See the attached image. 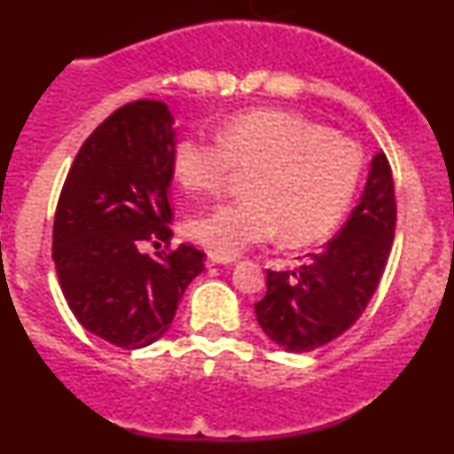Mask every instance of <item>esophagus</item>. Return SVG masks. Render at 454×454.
Instances as JSON below:
<instances>
[{
    "instance_id": "obj_1",
    "label": "esophagus",
    "mask_w": 454,
    "mask_h": 454,
    "mask_svg": "<svg viewBox=\"0 0 454 454\" xmlns=\"http://www.w3.org/2000/svg\"><path fill=\"white\" fill-rule=\"evenodd\" d=\"M209 262L211 264H231V262H234V256L232 258L231 256H220V254L209 252Z\"/></svg>"
}]
</instances>
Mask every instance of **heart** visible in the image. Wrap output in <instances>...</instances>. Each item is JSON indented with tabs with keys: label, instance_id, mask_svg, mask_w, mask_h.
Returning <instances> with one entry per match:
<instances>
[{
	"label": "heart",
	"instance_id": "obj_1",
	"mask_svg": "<svg viewBox=\"0 0 454 454\" xmlns=\"http://www.w3.org/2000/svg\"><path fill=\"white\" fill-rule=\"evenodd\" d=\"M234 170L249 173L239 200L187 222V234L220 256H237L279 232L286 245L320 241L340 226L363 175L356 143L299 114L254 111L232 117L220 138L187 134L173 173L185 190L217 192Z\"/></svg>",
	"mask_w": 454,
	"mask_h": 454
}]
</instances>
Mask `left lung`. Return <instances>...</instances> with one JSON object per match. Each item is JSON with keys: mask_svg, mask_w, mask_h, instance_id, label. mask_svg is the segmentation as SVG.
<instances>
[{"mask_svg": "<svg viewBox=\"0 0 454 454\" xmlns=\"http://www.w3.org/2000/svg\"><path fill=\"white\" fill-rule=\"evenodd\" d=\"M397 223L387 155L372 160L361 200L335 239L294 270H267V294L254 305L260 328L288 352H309L346 333L372 301Z\"/></svg>", "mask_w": 454, "mask_h": 454, "instance_id": "left-lung-1", "label": "left lung"}]
</instances>
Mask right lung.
<instances>
[{"label": "right lung", "instance_id": "1", "mask_svg": "<svg viewBox=\"0 0 454 454\" xmlns=\"http://www.w3.org/2000/svg\"><path fill=\"white\" fill-rule=\"evenodd\" d=\"M175 119L158 100L117 108L90 134L61 187L53 260L61 293L82 328L138 350L170 328L181 296L205 269V252L168 243Z\"/></svg>", "mask_w": 454, "mask_h": 454}]
</instances>
